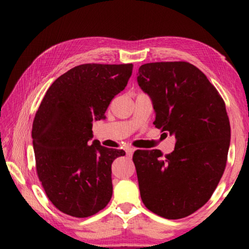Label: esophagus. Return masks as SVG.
Instances as JSON below:
<instances>
[{
    "label": "esophagus",
    "instance_id": "1",
    "mask_svg": "<svg viewBox=\"0 0 249 249\" xmlns=\"http://www.w3.org/2000/svg\"><path fill=\"white\" fill-rule=\"evenodd\" d=\"M125 151H126V155H127L128 157H132L133 154H134V151H135V148H133V147H126Z\"/></svg>",
    "mask_w": 249,
    "mask_h": 249
}]
</instances>
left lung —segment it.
<instances>
[{
  "mask_svg": "<svg viewBox=\"0 0 249 249\" xmlns=\"http://www.w3.org/2000/svg\"><path fill=\"white\" fill-rule=\"evenodd\" d=\"M137 82L149 95L154 125L177 140L175 150H136L133 161L145 206L169 220L203 206L224 172L231 142L225 103L206 75L189 62L140 67Z\"/></svg>",
  "mask_w": 249,
  "mask_h": 249,
  "instance_id": "8db88e82",
  "label": "left lung"
}]
</instances>
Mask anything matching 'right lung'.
I'll return each mask as SVG.
<instances>
[{"label":"right lung","instance_id":"right-lung-1","mask_svg":"<svg viewBox=\"0 0 249 249\" xmlns=\"http://www.w3.org/2000/svg\"><path fill=\"white\" fill-rule=\"evenodd\" d=\"M133 65L86 64L49 87L33 122L36 170L48 199L74 217L104 209L113 193L112 162L125 151L101 146L93 122L125 89Z\"/></svg>","mask_w":249,"mask_h":249}]
</instances>
